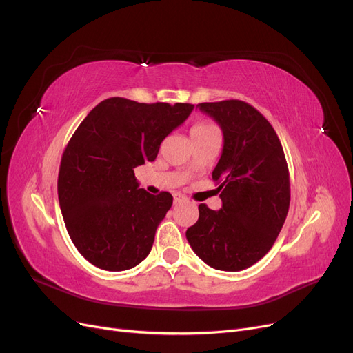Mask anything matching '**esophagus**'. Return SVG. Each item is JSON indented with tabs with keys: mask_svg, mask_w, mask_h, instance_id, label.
<instances>
[{
	"mask_svg": "<svg viewBox=\"0 0 353 353\" xmlns=\"http://www.w3.org/2000/svg\"><path fill=\"white\" fill-rule=\"evenodd\" d=\"M187 199L183 196V194H179V193H175L174 194V203L175 205H179V203H184Z\"/></svg>",
	"mask_w": 353,
	"mask_h": 353,
	"instance_id": "obj_1",
	"label": "esophagus"
}]
</instances>
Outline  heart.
Returning <instances> with one entry per match:
<instances>
[{
  "label": "heart",
  "mask_w": 353,
  "mask_h": 353,
  "mask_svg": "<svg viewBox=\"0 0 353 353\" xmlns=\"http://www.w3.org/2000/svg\"><path fill=\"white\" fill-rule=\"evenodd\" d=\"M213 130H216L215 126H213L212 123L209 122H199L196 125H193V128H191V138H196V137H200V135H205Z\"/></svg>",
  "instance_id": "1"
}]
</instances>
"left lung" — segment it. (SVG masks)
<instances>
[{"label":"left lung","instance_id":"left-lung-1","mask_svg":"<svg viewBox=\"0 0 353 353\" xmlns=\"http://www.w3.org/2000/svg\"><path fill=\"white\" fill-rule=\"evenodd\" d=\"M223 134L212 178L222 208L199 206V221L185 232L191 249L219 271H241L262 259L284 225L290 176L280 138L253 105L241 100L200 103Z\"/></svg>","mask_w":353,"mask_h":353}]
</instances>
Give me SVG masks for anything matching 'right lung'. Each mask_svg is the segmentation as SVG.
<instances>
[{"label":"right lung","instance_id":"right-lung-1","mask_svg":"<svg viewBox=\"0 0 353 353\" xmlns=\"http://www.w3.org/2000/svg\"><path fill=\"white\" fill-rule=\"evenodd\" d=\"M193 109L188 103L112 97L95 105L72 135L61 156L59 203L74 248L97 268L131 270L150 253L174 197L138 187L134 168L153 162Z\"/></svg>","mask_w":353,"mask_h":353}]
</instances>
